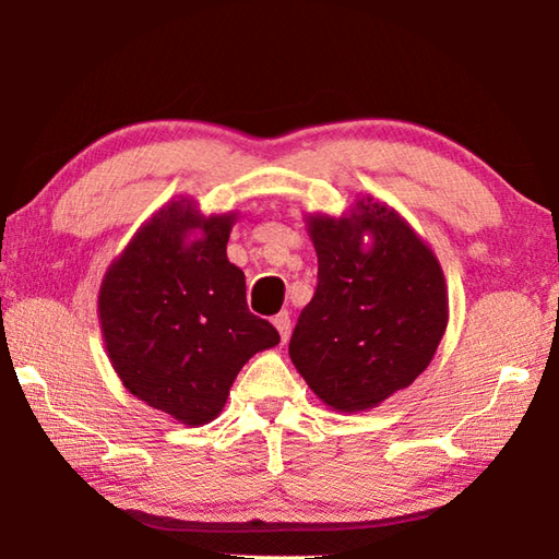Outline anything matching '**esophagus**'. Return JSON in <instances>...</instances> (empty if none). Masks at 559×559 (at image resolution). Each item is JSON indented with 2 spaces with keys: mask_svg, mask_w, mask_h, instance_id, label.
I'll return each mask as SVG.
<instances>
[{
  "mask_svg": "<svg viewBox=\"0 0 559 559\" xmlns=\"http://www.w3.org/2000/svg\"><path fill=\"white\" fill-rule=\"evenodd\" d=\"M273 325L278 328L281 340H283V343H286V340L290 337V316L288 313H278L276 318H273Z\"/></svg>",
  "mask_w": 559,
  "mask_h": 559,
  "instance_id": "obj_1",
  "label": "esophagus"
}]
</instances>
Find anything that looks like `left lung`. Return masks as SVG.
I'll return each instance as SVG.
<instances>
[{
  "label": "left lung",
  "mask_w": 559,
  "mask_h": 559,
  "mask_svg": "<svg viewBox=\"0 0 559 559\" xmlns=\"http://www.w3.org/2000/svg\"><path fill=\"white\" fill-rule=\"evenodd\" d=\"M306 222L318 288L288 355L328 406L372 409L409 386L437 353L449 323L443 271L412 226L370 197L340 219L310 214Z\"/></svg>",
  "instance_id": "1"
}]
</instances>
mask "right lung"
Returning <instances> with one entry per match:
<instances>
[{
    "label": "right lung",
    "instance_id": "obj_1",
    "mask_svg": "<svg viewBox=\"0 0 559 559\" xmlns=\"http://www.w3.org/2000/svg\"><path fill=\"white\" fill-rule=\"evenodd\" d=\"M236 214L204 216L192 200L140 226L100 283L98 316L112 370L130 394L187 427L210 424L249 359L278 330L246 306L226 259Z\"/></svg>",
    "mask_w": 559,
    "mask_h": 559
}]
</instances>
